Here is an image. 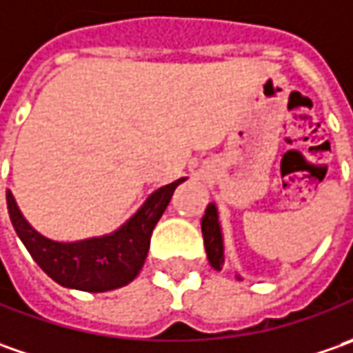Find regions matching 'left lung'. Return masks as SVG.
Returning a JSON list of instances; mask_svg holds the SVG:
<instances>
[{
	"mask_svg": "<svg viewBox=\"0 0 353 353\" xmlns=\"http://www.w3.org/2000/svg\"><path fill=\"white\" fill-rule=\"evenodd\" d=\"M201 230H203V242H205V250H207V258L209 263L214 270H223L225 268V248H223V232H221V225H219V214H216V207L213 203L207 207V211L201 219ZM240 279V277H238Z\"/></svg>",
	"mask_w": 353,
	"mask_h": 353,
	"instance_id": "1",
	"label": "left lung"
}]
</instances>
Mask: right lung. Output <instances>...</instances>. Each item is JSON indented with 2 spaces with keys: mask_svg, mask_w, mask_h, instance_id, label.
<instances>
[{
  "mask_svg": "<svg viewBox=\"0 0 353 353\" xmlns=\"http://www.w3.org/2000/svg\"><path fill=\"white\" fill-rule=\"evenodd\" d=\"M181 181L185 177L156 189L137 214L113 234L79 242H54L39 234L23 219L11 191H7V209L17 236L44 274L62 287L103 293L127 285L139 275L148 256L154 226Z\"/></svg>",
  "mask_w": 353,
  "mask_h": 353,
  "instance_id": "1",
  "label": "right lung"
}]
</instances>
